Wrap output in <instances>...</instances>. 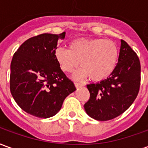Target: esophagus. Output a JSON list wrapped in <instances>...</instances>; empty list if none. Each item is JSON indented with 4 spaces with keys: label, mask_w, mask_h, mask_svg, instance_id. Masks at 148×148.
Returning a JSON list of instances; mask_svg holds the SVG:
<instances>
[{
    "label": "esophagus",
    "mask_w": 148,
    "mask_h": 148,
    "mask_svg": "<svg viewBox=\"0 0 148 148\" xmlns=\"http://www.w3.org/2000/svg\"><path fill=\"white\" fill-rule=\"evenodd\" d=\"M75 86H76V88H79V87H82V85L80 83H78V82H75Z\"/></svg>",
    "instance_id": "obj_1"
}]
</instances>
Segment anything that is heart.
<instances>
[{
    "mask_svg": "<svg viewBox=\"0 0 148 148\" xmlns=\"http://www.w3.org/2000/svg\"><path fill=\"white\" fill-rule=\"evenodd\" d=\"M55 59L62 71L72 72L80 65L82 67L74 74L75 79L90 77L101 81L114 71L118 59V49L109 39H78L69 44V49L58 47Z\"/></svg>",
    "mask_w": 148,
    "mask_h": 148,
    "instance_id": "b5f03b06",
    "label": "heart"
}]
</instances>
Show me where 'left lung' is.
Instances as JSON below:
<instances>
[{
	"instance_id": "8db88e82",
	"label": "left lung",
	"mask_w": 148,
	"mask_h": 148,
	"mask_svg": "<svg viewBox=\"0 0 148 148\" xmlns=\"http://www.w3.org/2000/svg\"><path fill=\"white\" fill-rule=\"evenodd\" d=\"M121 42L118 62L109 77L87 85L90 97L84 109L97 121H109L122 114L139 93L140 59L127 42L122 39Z\"/></svg>"
}]
</instances>
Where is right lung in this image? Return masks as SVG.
<instances>
[{
  "instance_id": "obj_1",
  "label": "right lung",
  "mask_w": 148,
  "mask_h": 148,
  "mask_svg": "<svg viewBox=\"0 0 148 148\" xmlns=\"http://www.w3.org/2000/svg\"><path fill=\"white\" fill-rule=\"evenodd\" d=\"M66 32L32 37L15 52L11 62L10 91L24 111L39 118L55 116L65 98L76 90L55 59L58 41Z\"/></svg>"
}]
</instances>
